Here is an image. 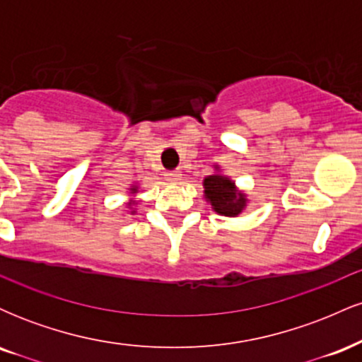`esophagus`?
Returning <instances> with one entry per match:
<instances>
[{
	"mask_svg": "<svg viewBox=\"0 0 362 362\" xmlns=\"http://www.w3.org/2000/svg\"><path fill=\"white\" fill-rule=\"evenodd\" d=\"M165 178H167L168 182H172V184H175V182H178L182 178V172H180V170H173V172H167V173H165Z\"/></svg>",
	"mask_w": 362,
	"mask_h": 362,
	"instance_id": "obj_1",
	"label": "esophagus"
}]
</instances>
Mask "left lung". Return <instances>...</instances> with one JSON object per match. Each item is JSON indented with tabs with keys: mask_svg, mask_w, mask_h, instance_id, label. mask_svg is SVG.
<instances>
[{
	"mask_svg": "<svg viewBox=\"0 0 362 362\" xmlns=\"http://www.w3.org/2000/svg\"><path fill=\"white\" fill-rule=\"evenodd\" d=\"M216 170H219V167H216ZM202 185H204L206 201L211 202L213 211L218 214L235 218L247 207V195L236 189L233 180L221 173L206 177Z\"/></svg>",
	"mask_w": 362,
	"mask_h": 362,
	"instance_id": "8db88e82",
	"label": "left lung"
}]
</instances>
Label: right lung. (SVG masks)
Masks as SVG:
<instances>
[{"label":"right lung","mask_w":362,"mask_h":362,"mask_svg":"<svg viewBox=\"0 0 362 362\" xmlns=\"http://www.w3.org/2000/svg\"><path fill=\"white\" fill-rule=\"evenodd\" d=\"M136 190H138V187H131V194H136ZM134 204H138V202H136V201H129L127 202V206H134ZM131 213H136V211H134V207H131Z\"/></svg>","instance_id":"1"}]
</instances>
